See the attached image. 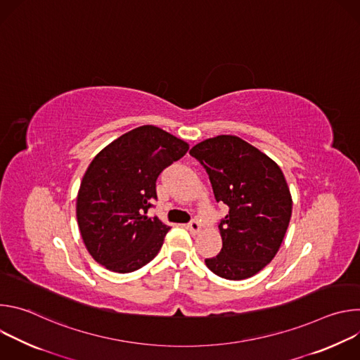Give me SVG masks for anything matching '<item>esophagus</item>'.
<instances>
[{
  "mask_svg": "<svg viewBox=\"0 0 360 360\" xmlns=\"http://www.w3.org/2000/svg\"><path fill=\"white\" fill-rule=\"evenodd\" d=\"M188 229L191 231V233L196 235L200 232V224L196 221V219H192L189 224H188Z\"/></svg>",
  "mask_w": 360,
  "mask_h": 360,
  "instance_id": "34e87169",
  "label": "esophagus"
}]
</instances>
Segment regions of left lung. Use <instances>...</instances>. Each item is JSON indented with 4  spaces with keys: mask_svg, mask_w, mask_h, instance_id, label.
<instances>
[{
    "mask_svg": "<svg viewBox=\"0 0 360 360\" xmlns=\"http://www.w3.org/2000/svg\"><path fill=\"white\" fill-rule=\"evenodd\" d=\"M189 153L208 172L215 199L229 207L219 224L222 249L205 264L229 281L256 275L275 258L290 221L292 196L283 172L235 135L205 139Z\"/></svg>",
    "mask_w": 360,
    "mask_h": 360,
    "instance_id": "left-lung-1",
    "label": "left lung"
}]
</instances>
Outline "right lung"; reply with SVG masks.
<instances>
[{
    "label": "right lung",
    "mask_w": 360,
    "mask_h": 360,
    "mask_svg": "<svg viewBox=\"0 0 360 360\" xmlns=\"http://www.w3.org/2000/svg\"><path fill=\"white\" fill-rule=\"evenodd\" d=\"M189 145L153 127H138L107 145L89 164L77 196V221L92 258L129 274L158 255L169 226L145 214L157 179Z\"/></svg>",
    "instance_id": "right-lung-1"
}]
</instances>
